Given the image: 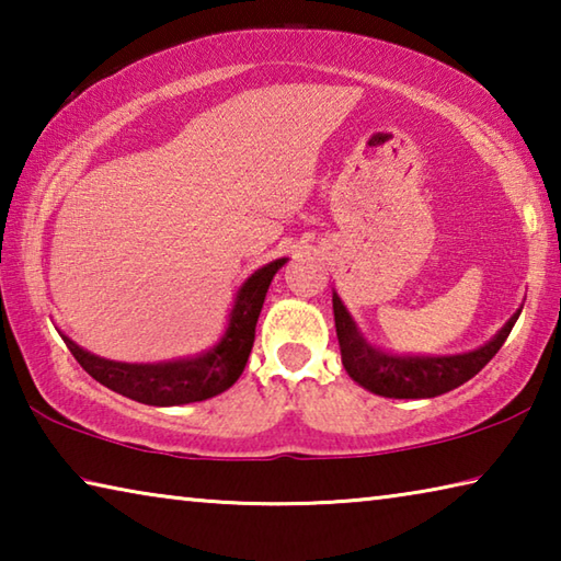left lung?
<instances>
[{
    "instance_id": "left-lung-1",
    "label": "left lung",
    "mask_w": 561,
    "mask_h": 561,
    "mask_svg": "<svg viewBox=\"0 0 561 561\" xmlns=\"http://www.w3.org/2000/svg\"><path fill=\"white\" fill-rule=\"evenodd\" d=\"M519 317L512 314L500 334L485 346L458 356H396L376 348L358 334L339 294L334 291V321L346 374L358 386L386 398H435L470 381L505 344Z\"/></svg>"
}]
</instances>
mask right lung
<instances>
[{
    "instance_id": "add662e5",
    "label": "right lung",
    "mask_w": 561,
    "mask_h": 561,
    "mask_svg": "<svg viewBox=\"0 0 561 561\" xmlns=\"http://www.w3.org/2000/svg\"><path fill=\"white\" fill-rule=\"evenodd\" d=\"M284 262L287 260L270 262L267 267L257 270L242 284L222 339L201 356L163 360V364H121V360L93 356L66 336L64 344L69 346L83 371L133 401L146 405L205 401V398L227 391L242 376L254 344V327H257L264 297H267L272 277Z\"/></svg>"
}]
</instances>
